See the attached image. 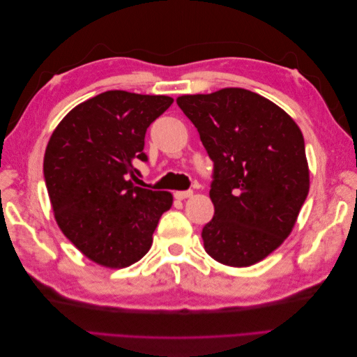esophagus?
Listing matches in <instances>:
<instances>
[{"label":"esophagus","instance_id":"obj_1","mask_svg":"<svg viewBox=\"0 0 357 357\" xmlns=\"http://www.w3.org/2000/svg\"><path fill=\"white\" fill-rule=\"evenodd\" d=\"M192 193H193L192 190H177V192H174V198L176 199H186L192 195Z\"/></svg>","mask_w":357,"mask_h":357}]
</instances>
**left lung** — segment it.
<instances>
[{
    "mask_svg": "<svg viewBox=\"0 0 357 357\" xmlns=\"http://www.w3.org/2000/svg\"><path fill=\"white\" fill-rule=\"evenodd\" d=\"M213 160V219L202 228L205 252L228 266H250L282 244L304 205L310 174L301 129L255 92L228 88L183 95Z\"/></svg>",
    "mask_w": 357,
    "mask_h": 357,
    "instance_id": "1",
    "label": "left lung"
}]
</instances>
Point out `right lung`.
Instances as JSON below:
<instances>
[{
    "label": "right lung",
    "instance_id": "1",
    "mask_svg": "<svg viewBox=\"0 0 357 357\" xmlns=\"http://www.w3.org/2000/svg\"><path fill=\"white\" fill-rule=\"evenodd\" d=\"M165 95L107 91L73 109L53 131L45 181L63 235L89 257L125 268L153 241L172 195L139 188L147 128L172 104Z\"/></svg>",
    "mask_w": 357,
    "mask_h": 357
}]
</instances>
